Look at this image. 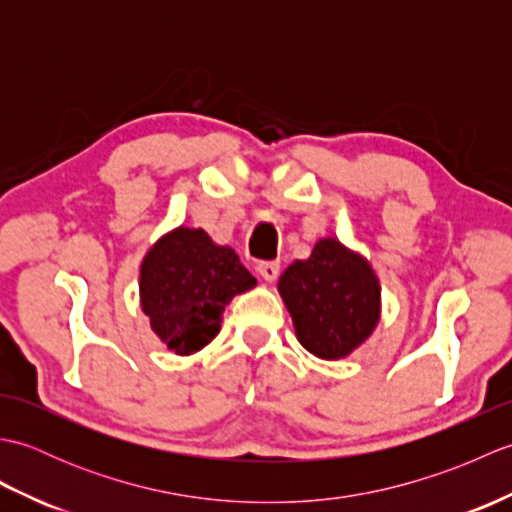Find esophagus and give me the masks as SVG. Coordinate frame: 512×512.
<instances>
[{"instance_id": "obj_1", "label": "esophagus", "mask_w": 512, "mask_h": 512, "mask_svg": "<svg viewBox=\"0 0 512 512\" xmlns=\"http://www.w3.org/2000/svg\"><path fill=\"white\" fill-rule=\"evenodd\" d=\"M257 273L266 281H275L279 275V262H259L257 264Z\"/></svg>"}]
</instances>
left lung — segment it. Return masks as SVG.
Masks as SVG:
<instances>
[{
	"label": "left lung",
	"instance_id": "8db88e82",
	"mask_svg": "<svg viewBox=\"0 0 512 512\" xmlns=\"http://www.w3.org/2000/svg\"><path fill=\"white\" fill-rule=\"evenodd\" d=\"M299 343L321 358L356 350L378 321V281L363 257L336 239H321L310 259L295 262L279 279Z\"/></svg>",
	"mask_w": 512,
	"mask_h": 512
}]
</instances>
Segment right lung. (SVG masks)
<instances>
[{"label":"right lung","mask_w":512,"mask_h":512,"mask_svg":"<svg viewBox=\"0 0 512 512\" xmlns=\"http://www.w3.org/2000/svg\"><path fill=\"white\" fill-rule=\"evenodd\" d=\"M257 284L233 248L217 246L202 228L165 235L140 266V301L169 350L193 354L220 332L222 312Z\"/></svg>","instance_id":"1"}]
</instances>
